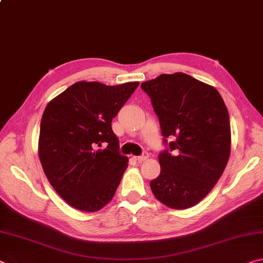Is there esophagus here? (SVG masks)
Listing matches in <instances>:
<instances>
[{
    "label": "esophagus",
    "mask_w": 263,
    "mask_h": 263,
    "mask_svg": "<svg viewBox=\"0 0 263 263\" xmlns=\"http://www.w3.org/2000/svg\"><path fill=\"white\" fill-rule=\"evenodd\" d=\"M135 159L137 160L138 162H142V161H145V160H147L148 159V153H144V154H141V155H139V157H135Z\"/></svg>",
    "instance_id": "esophagus-1"
}]
</instances>
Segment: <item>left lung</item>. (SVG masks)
Wrapping results in <instances>:
<instances>
[{"label": "left lung", "mask_w": 263, "mask_h": 263, "mask_svg": "<svg viewBox=\"0 0 263 263\" xmlns=\"http://www.w3.org/2000/svg\"><path fill=\"white\" fill-rule=\"evenodd\" d=\"M159 117L164 144L160 175L151 181L155 198L183 210L196 205L220 179L231 153L229 111L216 88L188 74H161L142 82Z\"/></svg>", "instance_id": "1"}]
</instances>
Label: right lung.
<instances>
[{
    "instance_id": "1",
    "label": "right lung",
    "mask_w": 263,
    "mask_h": 263,
    "mask_svg": "<svg viewBox=\"0 0 263 263\" xmlns=\"http://www.w3.org/2000/svg\"><path fill=\"white\" fill-rule=\"evenodd\" d=\"M138 86L79 81L46 105L39 160L53 189L77 210H101L121 183L128 159L118 153L111 122ZM102 144L107 147L99 149Z\"/></svg>"
}]
</instances>
